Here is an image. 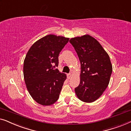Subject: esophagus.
<instances>
[{
	"label": "esophagus",
	"mask_w": 131,
	"mask_h": 131,
	"mask_svg": "<svg viewBox=\"0 0 131 131\" xmlns=\"http://www.w3.org/2000/svg\"><path fill=\"white\" fill-rule=\"evenodd\" d=\"M67 77H68V79H70L72 77V75L71 74V73H69V74L67 75Z\"/></svg>",
	"instance_id": "obj_1"
}]
</instances>
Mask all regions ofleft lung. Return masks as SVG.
<instances>
[{
  "label": "left lung",
  "instance_id": "left-lung-1",
  "mask_svg": "<svg viewBox=\"0 0 131 131\" xmlns=\"http://www.w3.org/2000/svg\"><path fill=\"white\" fill-rule=\"evenodd\" d=\"M81 63L80 84L75 94L82 102L97 100L109 84L112 65L109 56L99 42L88 34L69 40Z\"/></svg>",
  "mask_w": 131,
  "mask_h": 131
}]
</instances>
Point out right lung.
<instances>
[{
  "mask_svg": "<svg viewBox=\"0 0 131 131\" xmlns=\"http://www.w3.org/2000/svg\"><path fill=\"white\" fill-rule=\"evenodd\" d=\"M69 38L49 34L31 46L24 62V77L27 90L38 104L50 106L58 100L65 73L54 68L59 54Z\"/></svg>",
  "mask_w": 131,
  "mask_h": 131,
  "instance_id": "obj_1",
  "label": "right lung"
}]
</instances>
